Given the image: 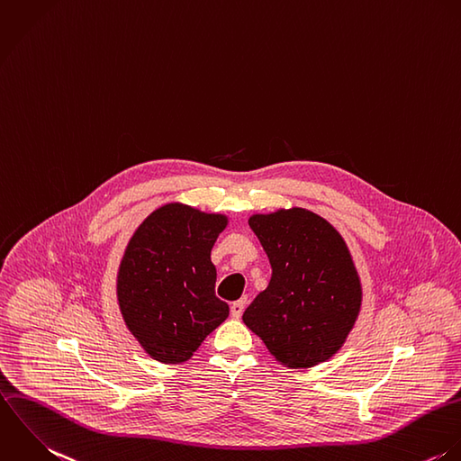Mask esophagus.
<instances>
[{"label":"esophagus","mask_w":461,"mask_h":461,"mask_svg":"<svg viewBox=\"0 0 461 461\" xmlns=\"http://www.w3.org/2000/svg\"><path fill=\"white\" fill-rule=\"evenodd\" d=\"M245 306H247V297H243V299H240V301L232 303V306H230V314H232L234 318H240V316L243 314V311H245Z\"/></svg>","instance_id":"esophagus-1"}]
</instances>
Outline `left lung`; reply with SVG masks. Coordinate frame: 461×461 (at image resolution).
<instances>
[{"instance_id":"8db88e82","label":"left lung","mask_w":461,"mask_h":461,"mask_svg":"<svg viewBox=\"0 0 461 461\" xmlns=\"http://www.w3.org/2000/svg\"><path fill=\"white\" fill-rule=\"evenodd\" d=\"M272 279L245 309L243 321L288 368L330 359L361 311L363 290L341 234L303 207L252 214Z\"/></svg>"}]
</instances>
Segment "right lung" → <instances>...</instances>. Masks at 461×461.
I'll list each match as a JSON object with an SVG mask.
<instances>
[{
  "mask_svg": "<svg viewBox=\"0 0 461 461\" xmlns=\"http://www.w3.org/2000/svg\"><path fill=\"white\" fill-rule=\"evenodd\" d=\"M227 225L221 212L169 202L150 212L129 240L116 297L127 329L155 361H187L229 316V306L214 294L211 261Z\"/></svg>",
  "mask_w": 461,
  "mask_h": 461,
  "instance_id": "1",
  "label": "right lung"
}]
</instances>
